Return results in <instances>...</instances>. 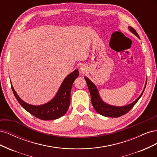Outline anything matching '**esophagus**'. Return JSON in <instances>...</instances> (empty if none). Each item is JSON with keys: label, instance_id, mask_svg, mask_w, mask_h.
<instances>
[{"label": "esophagus", "instance_id": "1", "mask_svg": "<svg viewBox=\"0 0 157 157\" xmlns=\"http://www.w3.org/2000/svg\"><path fill=\"white\" fill-rule=\"evenodd\" d=\"M83 70H84V69H83L82 68H80V71H83Z\"/></svg>", "mask_w": 157, "mask_h": 157}]
</instances>
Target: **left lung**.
Wrapping results in <instances>:
<instances>
[{
  "label": "left lung",
  "instance_id": "1",
  "mask_svg": "<svg viewBox=\"0 0 157 157\" xmlns=\"http://www.w3.org/2000/svg\"><path fill=\"white\" fill-rule=\"evenodd\" d=\"M129 29L131 32L134 33L135 35H136L137 37L140 38L138 34H137V33L136 31V30L134 29V28L132 27H129ZM84 79L86 80L88 85V87L90 93V96H91L92 104L94 109L99 114H100L101 115L105 116V117L117 118V117H119L125 115V114H126L131 109L133 108V107L136 105V103L139 100L140 98H141L142 94H143L144 92V90L143 92H142L141 94L138 97V98H137L136 100L134 101L133 103L129 104V105L123 106V107L112 106V105H108V104H106L101 100L100 97H99V95L96 86H95V85L90 81L88 78L84 77ZM146 84L144 88H145Z\"/></svg>",
  "mask_w": 157,
  "mask_h": 157
}]
</instances>
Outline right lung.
Returning <instances> with one entry per match:
<instances>
[{"mask_svg":"<svg viewBox=\"0 0 157 157\" xmlns=\"http://www.w3.org/2000/svg\"><path fill=\"white\" fill-rule=\"evenodd\" d=\"M78 75V69L69 74L64 79L56 96L50 101L42 105H33L24 102L17 96L12 84L11 87L17 101L27 112L41 120H54L63 116L67 111L70 105L71 88Z\"/></svg>","mask_w":157,"mask_h":157,"instance_id":"add662e5","label":"right lung"}]
</instances>
